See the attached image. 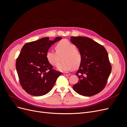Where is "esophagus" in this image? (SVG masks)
<instances>
[{
	"mask_svg": "<svg viewBox=\"0 0 127 127\" xmlns=\"http://www.w3.org/2000/svg\"><path fill=\"white\" fill-rule=\"evenodd\" d=\"M63 75H64V76H66V77H68V76H69L70 75V74H63Z\"/></svg>",
	"mask_w": 127,
	"mask_h": 127,
	"instance_id": "34e87169",
	"label": "esophagus"
}]
</instances>
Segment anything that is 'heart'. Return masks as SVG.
Here are the masks:
<instances>
[{
  "instance_id": "obj_1",
  "label": "heart",
  "mask_w": 127,
  "mask_h": 127,
  "mask_svg": "<svg viewBox=\"0 0 127 127\" xmlns=\"http://www.w3.org/2000/svg\"><path fill=\"white\" fill-rule=\"evenodd\" d=\"M57 52L49 50L46 55L49 63L54 66L59 62V57H62L63 62L57 67V69L61 72H68L73 68H78L81 64L82 56L80 52L76 50V46L68 40L60 41L56 46Z\"/></svg>"
}]
</instances>
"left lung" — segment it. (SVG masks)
I'll list each match as a JSON object with an SVG mask.
<instances>
[{
  "instance_id": "left-lung-1",
  "label": "left lung",
  "mask_w": 127,
  "mask_h": 127,
  "mask_svg": "<svg viewBox=\"0 0 127 127\" xmlns=\"http://www.w3.org/2000/svg\"><path fill=\"white\" fill-rule=\"evenodd\" d=\"M70 41L82 56L76 74L79 81L73 90L85 96L98 94L105 87L112 69L105 48L87 37L71 36Z\"/></svg>"
}]
</instances>
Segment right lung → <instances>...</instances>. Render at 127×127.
Returning a JSON list of instances; mask_svg holds the SVG:
<instances>
[{
    "label": "right lung",
    "mask_w": 127,
    "mask_h": 127,
    "mask_svg": "<svg viewBox=\"0 0 127 127\" xmlns=\"http://www.w3.org/2000/svg\"><path fill=\"white\" fill-rule=\"evenodd\" d=\"M61 39V37L53 40L43 37L27 43L22 48L16 68L21 85L28 94L40 96L48 93L61 75L53 69L46 57L50 48Z\"/></svg>",
    "instance_id": "add662e5"
}]
</instances>
